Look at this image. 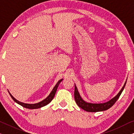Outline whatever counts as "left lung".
<instances>
[{"label": "left lung", "mask_w": 134, "mask_h": 134, "mask_svg": "<svg viewBox=\"0 0 134 134\" xmlns=\"http://www.w3.org/2000/svg\"><path fill=\"white\" fill-rule=\"evenodd\" d=\"M126 81L125 83L122 88L120 92L118 93L116 96H115L114 98L111 99L107 102L105 103H101V104H93V103H88V102H85V100L82 99L81 96H80L78 90L77 88V87L75 85V90H74V98L77 104L79 107L81 108L84 110L87 111H90V112H97V111H104L106 110L109 109L111 107H112L117 100L118 99L119 97L120 96L121 94L123 91V90L125 87V85L126 84Z\"/></svg>", "instance_id": "1"}]
</instances>
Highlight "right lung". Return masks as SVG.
Masks as SVG:
<instances>
[{"instance_id":"1","label":"right lung","mask_w":134,"mask_h":134,"mask_svg":"<svg viewBox=\"0 0 134 134\" xmlns=\"http://www.w3.org/2000/svg\"><path fill=\"white\" fill-rule=\"evenodd\" d=\"M62 80H63V79H62L61 80H60L57 83V84L55 85V86L54 87V88H53L52 91H51L49 96H47V98L45 99H44L42 100V101L38 102V103H36V104H25V103H23V102H20V101H19V100H18L17 99H16L14 98L12 94H11V93L9 92V91L8 92H9V94H10V96L12 97V98L13 99L14 101L16 102V103H18V104H19V105H21V106H23V107L27 108V109H38V108H41L42 107H44V106L47 105L49 102H51V101H52L53 98H54L55 94V93L57 91V90L58 85H59L60 83L62 81Z\"/></svg>"}]
</instances>
